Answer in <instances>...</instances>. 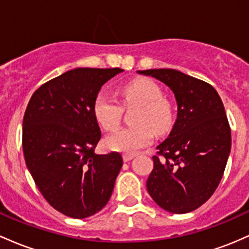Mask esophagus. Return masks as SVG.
Returning a JSON list of instances; mask_svg holds the SVG:
<instances>
[{
  "instance_id": "1",
  "label": "esophagus",
  "mask_w": 249,
  "mask_h": 249,
  "mask_svg": "<svg viewBox=\"0 0 249 249\" xmlns=\"http://www.w3.org/2000/svg\"><path fill=\"white\" fill-rule=\"evenodd\" d=\"M134 158H135V154H124V155H122V159H124V162L130 161Z\"/></svg>"
}]
</instances>
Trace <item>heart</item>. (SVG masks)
Returning <instances> with one entry per match:
<instances>
[{
	"instance_id": "obj_1",
	"label": "heart",
	"mask_w": 249,
	"mask_h": 249,
	"mask_svg": "<svg viewBox=\"0 0 249 249\" xmlns=\"http://www.w3.org/2000/svg\"><path fill=\"white\" fill-rule=\"evenodd\" d=\"M122 105H138L132 122L135 125L121 128L105 139V146L111 152L135 154L154 140L155 133L163 134L172 125L173 115L169 103L162 99L161 89L148 79L127 83L121 89ZM93 114L101 127L116 128L122 116V107L115 99L99 93L93 101Z\"/></svg>"
}]
</instances>
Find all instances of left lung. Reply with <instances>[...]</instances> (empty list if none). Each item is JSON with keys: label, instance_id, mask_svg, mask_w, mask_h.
Masks as SVG:
<instances>
[{"label": "left lung", "instance_id": "obj_1", "mask_svg": "<svg viewBox=\"0 0 249 249\" xmlns=\"http://www.w3.org/2000/svg\"><path fill=\"white\" fill-rule=\"evenodd\" d=\"M174 93L178 115L168 138L156 147L147 191L164 211L199 208L221 181L231 153V128L219 94L211 85L175 69H148Z\"/></svg>", "mask_w": 249, "mask_h": 249}]
</instances>
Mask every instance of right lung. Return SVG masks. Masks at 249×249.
Masks as SVG:
<instances>
[{"label":"right lung","instance_id":"right-lung-1","mask_svg":"<svg viewBox=\"0 0 249 249\" xmlns=\"http://www.w3.org/2000/svg\"><path fill=\"white\" fill-rule=\"evenodd\" d=\"M120 68H75L42 85L23 117L28 170L53 208L74 219L107 205L124 161L119 153L95 154L101 130L93 114L100 89Z\"/></svg>","mask_w":249,"mask_h":249}]
</instances>
